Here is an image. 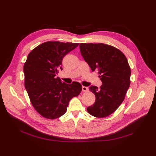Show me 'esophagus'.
Returning a JSON list of instances; mask_svg holds the SVG:
<instances>
[{
	"label": "esophagus",
	"mask_w": 156,
	"mask_h": 156,
	"mask_svg": "<svg viewBox=\"0 0 156 156\" xmlns=\"http://www.w3.org/2000/svg\"><path fill=\"white\" fill-rule=\"evenodd\" d=\"M82 91L83 92H86L88 91V87L86 86H83L82 87Z\"/></svg>",
	"instance_id": "esophagus-1"
}]
</instances>
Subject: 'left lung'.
Returning <instances> with one entry per match:
<instances>
[{"instance_id": "obj_1", "label": "left lung", "mask_w": 156, "mask_h": 156, "mask_svg": "<svg viewBox=\"0 0 156 156\" xmlns=\"http://www.w3.org/2000/svg\"><path fill=\"white\" fill-rule=\"evenodd\" d=\"M81 54L93 72L97 71L102 84L99 89L91 86L96 101L87 111L103 118L112 114L123 101L130 84L131 70L125 55L107 44L81 43Z\"/></svg>"}]
</instances>
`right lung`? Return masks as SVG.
Masks as SVG:
<instances>
[{
	"label": "right lung",
	"mask_w": 156,
	"mask_h": 156,
	"mask_svg": "<svg viewBox=\"0 0 156 156\" xmlns=\"http://www.w3.org/2000/svg\"><path fill=\"white\" fill-rule=\"evenodd\" d=\"M78 44L46 42L28 55L23 67L25 86L33 106L44 117L55 119L63 115L71 99L82 90L80 83L69 84L57 76L58 70H62L64 56Z\"/></svg>",
	"instance_id": "obj_1"
}]
</instances>
